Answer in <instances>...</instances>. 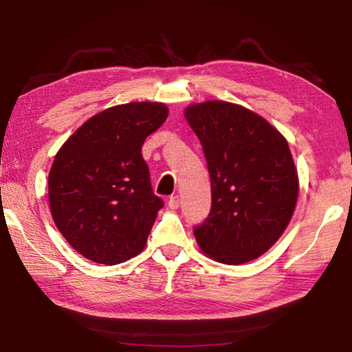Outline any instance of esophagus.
I'll list each match as a JSON object with an SVG mask.
<instances>
[{"mask_svg": "<svg viewBox=\"0 0 352 352\" xmlns=\"http://www.w3.org/2000/svg\"><path fill=\"white\" fill-rule=\"evenodd\" d=\"M169 208L170 210H177L178 206H180V197H178V195L175 194V195H170V199H169Z\"/></svg>", "mask_w": 352, "mask_h": 352, "instance_id": "obj_1", "label": "esophagus"}]
</instances>
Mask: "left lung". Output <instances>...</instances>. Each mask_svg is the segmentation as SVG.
Listing matches in <instances>:
<instances>
[{
    "instance_id": "left-lung-1",
    "label": "left lung",
    "mask_w": 352,
    "mask_h": 352,
    "mask_svg": "<svg viewBox=\"0 0 352 352\" xmlns=\"http://www.w3.org/2000/svg\"><path fill=\"white\" fill-rule=\"evenodd\" d=\"M184 118L199 136L211 177V211L194 228L199 247L222 264L264 254L294 216L298 172L284 136L245 107L208 100Z\"/></svg>"
}]
</instances>
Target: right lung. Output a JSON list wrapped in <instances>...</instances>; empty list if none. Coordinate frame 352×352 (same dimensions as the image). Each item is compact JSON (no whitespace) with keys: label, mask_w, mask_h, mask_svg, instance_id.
I'll use <instances>...</instances> for the list:
<instances>
[{"label":"right lung","mask_w":352,"mask_h":352,"mask_svg":"<svg viewBox=\"0 0 352 352\" xmlns=\"http://www.w3.org/2000/svg\"><path fill=\"white\" fill-rule=\"evenodd\" d=\"M168 115L162 102L110 107L58 148L47 177L51 216L87 259L115 265L146 247L164 204L153 194L141 147Z\"/></svg>","instance_id":"1"}]
</instances>
